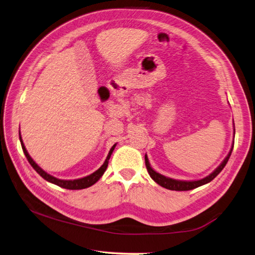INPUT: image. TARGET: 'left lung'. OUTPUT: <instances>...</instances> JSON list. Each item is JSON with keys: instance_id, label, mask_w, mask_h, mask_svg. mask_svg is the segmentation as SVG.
<instances>
[{"instance_id": "1", "label": "left lung", "mask_w": 255, "mask_h": 255, "mask_svg": "<svg viewBox=\"0 0 255 255\" xmlns=\"http://www.w3.org/2000/svg\"><path fill=\"white\" fill-rule=\"evenodd\" d=\"M232 149H234V144H232L231 150H230V152L228 153V155H227L226 159L223 162H221V164L217 167V169H216L213 173H210L208 176H206V177L202 178V180H198V181H178V180H173V178L166 177L164 175L160 174V173L155 172L152 169V167L150 166L147 154L144 155V161H145V166H147V170H148L149 175L151 176V178H152V180L155 183H158L160 186L164 187V188H167V189H171V191H191V189H193V188H196L198 186H202V185H204V184H207L210 181H213L214 178L217 176L221 171H223V169L227 164V162H228V160L230 158L231 152H232Z\"/></svg>"}]
</instances>
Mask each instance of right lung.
<instances>
[{"mask_svg": "<svg viewBox=\"0 0 255 255\" xmlns=\"http://www.w3.org/2000/svg\"><path fill=\"white\" fill-rule=\"evenodd\" d=\"M19 140H20L21 148H23V151H24V153H25V155H26L27 160H28L30 165H31L32 167H34V170L38 173V174H39L42 178H45L46 181L50 182V183H52V184H56V185L60 186V187H62V188H67V189H83V188L92 186V185H93V184H95L97 181H99L100 178L102 177V175L104 174V172L106 171L107 165H108V160H110L111 155H112V153H113V151H114V149H115V147H116V144L113 145L112 149L110 150V153H108V155H107V158H106L104 163H103V165L100 167L99 170L95 171L94 173H92V174H90V175H88V176H85V177H82V178H78V180H59V178L53 177V176H51L50 174H48V173H46L44 170L41 169V167H40L39 165H38V164L36 163V162H35L34 160H32V159L30 158V155L28 154V152H27V150H26V148H25L23 140H21L20 131H19Z\"/></svg>", "mask_w": 255, "mask_h": 255, "instance_id": "add662e5", "label": "right lung"}]
</instances>
